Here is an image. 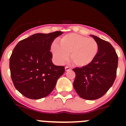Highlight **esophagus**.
Here are the masks:
<instances>
[{"label": "esophagus", "mask_w": 126, "mask_h": 126, "mask_svg": "<svg viewBox=\"0 0 126 126\" xmlns=\"http://www.w3.org/2000/svg\"><path fill=\"white\" fill-rule=\"evenodd\" d=\"M71 68H69V67H68V66H66L65 67V71H70L71 70Z\"/></svg>", "instance_id": "esophagus-1"}]
</instances>
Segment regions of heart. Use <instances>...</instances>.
<instances>
[{"mask_svg":"<svg viewBox=\"0 0 126 126\" xmlns=\"http://www.w3.org/2000/svg\"><path fill=\"white\" fill-rule=\"evenodd\" d=\"M97 50L98 45L94 39L76 33L64 35L60 39V45L54 43L51 46L52 52L58 63L65 62L69 54L71 62L78 67L90 64L96 57Z\"/></svg>","mask_w":126,"mask_h":126,"instance_id":"heart-1","label":"heart"}]
</instances>
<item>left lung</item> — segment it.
Here are the masks:
<instances>
[{
  "instance_id": "obj_1",
  "label": "left lung",
  "mask_w": 126,
  "mask_h": 126,
  "mask_svg": "<svg viewBox=\"0 0 126 126\" xmlns=\"http://www.w3.org/2000/svg\"><path fill=\"white\" fill-rule=\"evenodd\" d=\"M98 52L88 65L76 68L73 83L79 96L87 100H95L104 96L113 85L116 79L118 57L110 43L94 35Z\"/></svg>"
}]
</instances>
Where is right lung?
Returning <instances> with one entry per match:
<instances>
[{
  "label": "right lung",
  "instance_id": "add662e5",
  "mask_svg": "<svg viewBox=\"0 0 126 126\" xmlns=\"http://www.w3.org/2000/svg\"><path fill=\"white\" fill-rule=\"evenodd\" d=\"M63 33H36L20 41L10 58L11 79L16 90L32 99L48 96L57 80L64 72V67L52 62L50 52L54 40Z\"/></svg>",
  "mask_w": 126,
  "mask_h": 126
}]
</instances>
